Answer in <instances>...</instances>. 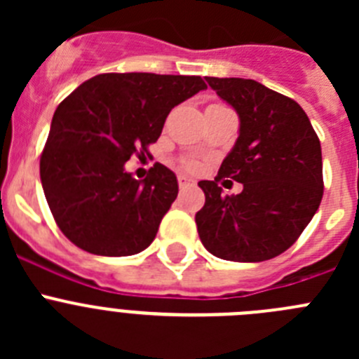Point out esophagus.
<instances>
[{
	"label": "esophagus",
	"instance_id": "obj_1",
	"mask_svg": "<svg viewBox=\"0 0 359 359\" xmlns=\"http://www.w3.org/2000/svg\"><path fill=\"white\" fill-rule=\"evenodd\" d=\"M177 185H180V189H187V187L194 185V182L187 176H177Z\"/></svg>",
	"mask_w": 359,
	"mask_h": 359
}]
</instances>
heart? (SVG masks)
<instances>
[{
	"instance_id": "heart-1",
	"label": "heart",
	"mask_w": 359,
	"mask_h": 359,
	"mask_svg": "<svg viewBox=\"0 0 359 359\" xmlns=\"http://www.w3.org/2000/svg\"><path fill=\"white\" fill-rule=\"evenodd\" d=\"M183 165H185V169H189V170L198 169V163H196V161H192V160H187Z\"/></svg>"
}]
</instances>
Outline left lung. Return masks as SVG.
Wrapping results in <instances>:
<instances>
[{
	"label": "left lung",
	"mask_w": 359,
	"mask_h": 359,
	"mask_svg": "<svg viewBox=\"0 0 359 359\" xmlns=\"http://www.w3.org/2000/svg\"><path fill=\"white\" fill-rule=\"evenodd\" d=\"M208 86L237 111L239 138L214 182H199L205 207L196 214L203 246L236 262L280 255L300 237L323 196L322 147L306 111L252 79L207 77ZM224 177L243 183L223 196Z\"/></svg>",
	"instance_id": "8db88e82"
}]
</instances>
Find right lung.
Here are the masks:
<instances>
[{"label":"right lung","instance_id":"obj_1","mask_svg":"<svg viewBox=\"0 0 359 359\" xmlns=\"http://www.w3.org/2000/svg\"><path fill=\"white\" fill-rule=\"evenodd\" d=\"M205 88L198 75L100 73L59 104L41 183L57 226L75 246L126 257L154 241L177 196L176 174L154 163L138 182L123 163L149 154L170 109Z\"/></svg>","mask_w":359,"mask_h":359}]
</instances>
